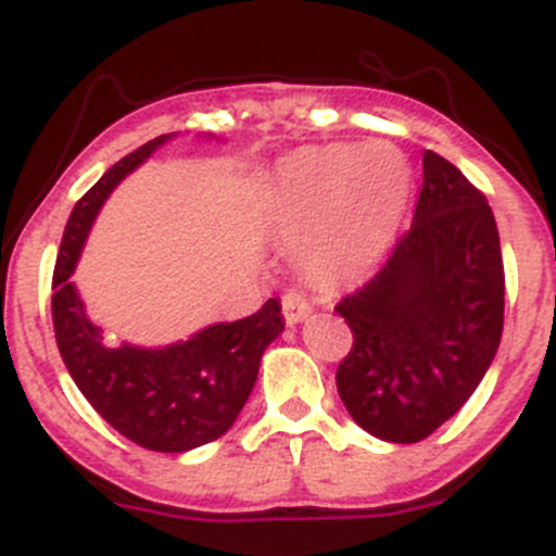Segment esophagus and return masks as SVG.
Returning a JSON list of instances; mask_svg holds the SVG:
<instances>
[{
	"mask_svg": "<svg viewBox=\"0 0 556 556\" xmlns=\"http://www.w3.org/2000/svg\"><path fill=\"white\" fill-rule=\"evenodd\" d=\"M282 314L288 319V325H299L301 319H306L312 314V304L304 293L299 290H288L282 295Z\"/></svg>",
	"mask_w": 556,
	"mask_h": 556,
	"instance_id": "1",
	"label": "esophagus"
}]
</instances>
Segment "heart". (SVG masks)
Wrapping results in <instances>:
<instances>
[{
  "label": "heart",
  "instance_id": "obj_1",
  "mask_svg": "<svg viewBox=\"0 0 556 556\" xmlns=\"http://www.w3.org/2000/svg\"><path fill=\"white\" fill-rule=\"evenodd\" d=\"M412 193V166L387 142L325 144L290 155L266 190V212L301 261L325 279H352L395 239Z\"/></svg>",
  "mask_w": 556,
  "mask_h": 556
}]
</instances>
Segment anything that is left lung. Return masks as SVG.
<instances>
[{"label": "left lung", "instance_id": "left-lung-1", "mask_svg": "<svg viewBox=\"0 0 556 556\" xmlns=\"http://www.w3.org/2000/svg\"><path fill=\"white\" fill-rule=\"evenodd\" d=\"M503 295L501 237L484 193L425 150L412 228L371 282L336 306L355 339L336 371L350 417L392 444L428 439L495 361Z\"/></svg>", "mask_w": 556, "mask_h": 556}]
</instances>
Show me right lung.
Here are the masks:
<instances>
[{"mask_svg": "<svg viewBox=\"0 0 556 556\" xmlns=\"http://www.w3.org/2000/svg\"><path fill=\"white\" fill-rule=\"evenodd\" d=\"M169 139L164 134L128 153L77 201L61 239L50 306L61 361L106 422L150 452H190L237 422L263 352L285 330L279 301L268 299L250 317L206 325L169 346H106L70 279L106 195Z\"/></svg>", "mask_w": 556, "mask_h": 556, "instance_id": "1", "label": "right lung"}]
</instances>
